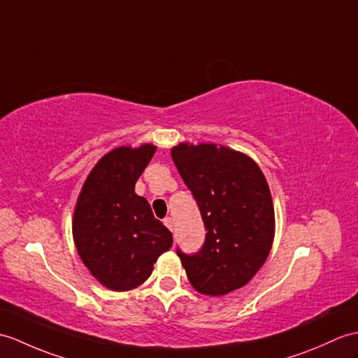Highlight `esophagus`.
<instances>
[{
	"mask_svg": "<svg viewBox=\"0 0 358 358\" xmlns=\"http://www.w3.org/2000/svg\"><path fill=\"white\" fill-rule=\"evenodd\" d=\"M164 226L168 227L171 231H173V220L172 218H164Z\"/></svg>",
	"mask_w": 358,
	"mask_h": 358,
	"instance_id": "34e87169",
	"label": "esophagus"
}]
</instances>
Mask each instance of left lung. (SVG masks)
Instances as JSON below:
<instances>
[{
  "mask_svg": "<svg viewBox=\"0 0 358 358\" xmlns=\"http://www.w3.org/2000/svg\"><path fill=\"white\" fill-rule=\"evenodd\" d=\"M172 160L192 192L207 230L201 250L177 248L198 293L224 296L262 267L274 238L268 182L250 157L213 143H180Z\"/></svg>",
  "mask_w": 358,
  "mask_h": 358,
  "instance_id": "1",
  "label": "left lung"
}]
</instances>
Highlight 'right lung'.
<instances>
[{
    "label": "right lung",
    "mask_w": 358,
    "mask_h": 358,
    "mask_svg": "<svg viewBox=\"0 0 358 358\" xmlns=\"http://www.w3.org/2000/svg\"><path fill=\"white\" fill-rule=\"evenodd\" d=\"M151 143L120 146L91 169L78 198L73 238L82 262L106 288L128 292L151 276L172 234L136 194V181L155 154Z\"/></svg>",
    "instance_id": "obj_1"
}]
</instances>
